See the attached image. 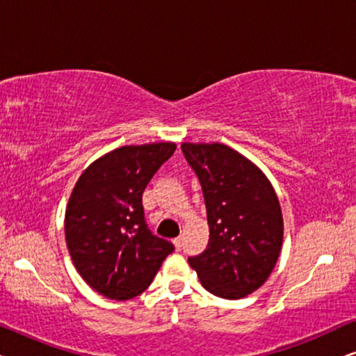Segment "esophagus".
<instances>
[{
  "label": "esophagus",
  "mask_w": 356,
  "mask_h": 356,
  "mask_svg": "<svg viewBox=\"0 0 356 356\" xmlns=\"http://www.w3.org/2000/svg\"><path fill=\"white\" fill-rule=\"evenodd\" d=\"M173 245H175V248H177V250H179V248H181V245H183V238L181 236L173 238Z\"/></svg>",
  "instance_id": "34e87169"
}]
</instances>
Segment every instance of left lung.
<instances>
[{"instance_id": "8db88e82", "label": "left lung", "mask_w": 356, "mask_h": 356, "mask_svg": "<svg viewBox=\"0 0 356 356\" xmlns=\"http://www.w3.org/2000/svg\"><path fill=\"white\" fill-rule=\"evenodd\" d=\"M201 181L209 245L189 257L201 285L225 300L245 298L269 279L282 251L284 217L266 173L220 143H183Z\"/></svg>"}]
</instances>
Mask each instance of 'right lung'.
<instances>
[{"label": "right lung", "instance_id": "add662e5", "mask_svg": "<svg viewBox=\"0 0 356 356\" xmlns=\"http://www.w3.org/2000/svg\"><path fill=\"white\" fill-rule=\"evenodd\" d=\"M177 144L121 145L94 160L77 179L65 213L72 264L110 300L143 293L175 248L152 235L144 220L143 193L172 157Z\"/></svg>", "mask_w": 356, "mask_h": 356}]
</instances>
